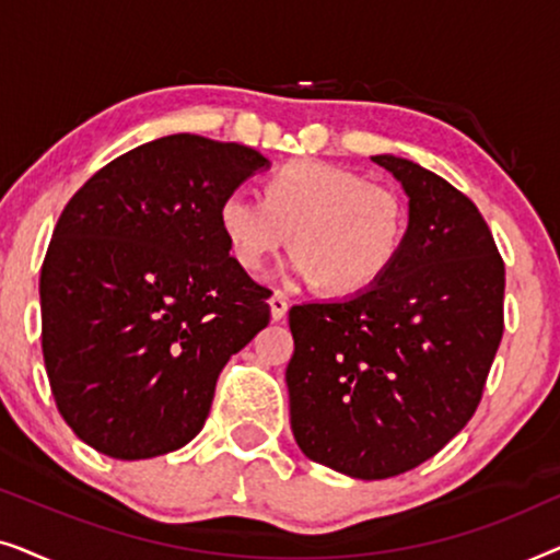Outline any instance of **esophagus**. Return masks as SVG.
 I'll use <instances>...</instances> for the list:
<instances>
[{
  "mask_svg": "<svg viewBox=\"0 0 560 560\" xmlns=\"http://www.w3.org/2000/svg\"><path fill=\"white\" fill-rule=\"evenodd\" d=\"M288 308H290V301H288V295L282 293V290H275L272 298H270V311H272V320H282V318H285Z\"/></svg>",
  "mask_w": 560,
  "mask_h": 560,
  "instance_id": "esophagus-1",
  "label": "esophagus"
}]
</instances>
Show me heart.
I'll use <instances>...</instances> for the list:
<instances>
[{
  "mask_svg": "<svg viewBox=\"0 0 560 560\" xmlns=\"http://www.w3.org/2000/svg\"><path fill=\"white\" fill-rule=\"evenodd\" d=\"M219 229L242 270L259 272L288 240L290 267L328 295L372 288L397 262L408 206L395 188L320 160H293L265 183V198L232 190Z\"/></svg>",
  "mask_w": 560,
  "mask_h": 560,
  "instance_id": "heart-1",
  "label": "heart"
}]
</instances>
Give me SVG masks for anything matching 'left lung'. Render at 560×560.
I'll return each mask as SVG.
<instances>
[{"instance_id":"left-lung-1","label":"left lung","mask_w":560,"mask_h":560,"mask_svg":"<svg viewBox=\"0 0 560 560\" xmlns=\"http://www.w3.org/2000/svg\"><path fill=\"white\" fill-rule=\"evenodd\" d=\"M410 198L405 247L362 293L290 308V425L311 462L387 479L469 423L504 331V262L477 206L418 163L374 155Z\"/></svg>"}]
</instances>
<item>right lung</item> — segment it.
<instances>
[{
  "instance_id": "1",
  "label": "right lung",
  "mask_w": 560,
  "mask_h": 560,
  "mask_svg": "<svg viewBox=\"0 0 560 560\" xmlns=\"http://www.w3.org/2000/svg\"><path fill=\"white\" fill-rule=\"evenodd\" d=\"M267 158L171 135L75 190L40 270L43 357L60 416L112 458L194 439L219 372L270 324V288L229 257L219 206Z\"/></svg>"
}]
</instances>
